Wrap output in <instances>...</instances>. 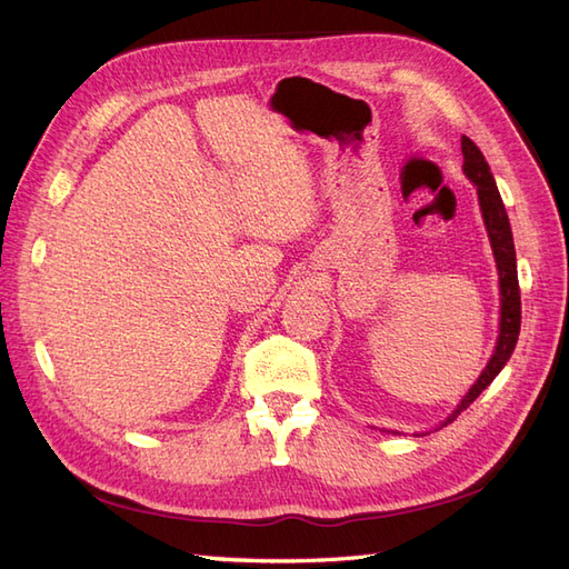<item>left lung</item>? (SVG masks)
Listing matches in <instances>:
<instances>
[{"label":"left lung","mask_w":569,"mask_h":569,"mask_svg":"<svg viewBox=\"0 0 569 569\" xmlns=\"http://www.w3.org/2000/svg\"><path fill=\"white\" fill-rule=\"evenodd\" d=\"M461 153H463V172L476 187H478V199H480V211H483V221L488 228V238L495 252V261H498L500 271V296H502V310H500V339L495 346V353L486 366L483 375L478 377L476 385L469 389V395L461 399L457 411L451 413L445 426L451 420H457L461 411L469 409V406L480 397L498 372L505 368V362L512 356L517 339H519V327H521V296H519V279H517V252H515V240H512V228H509V218L505 211L502 197L498 192V184L492 180V172L486 163L483 153H480L478 146L469 139L461 137Z\"/></svg>","instance_id":"left-lung-1"}]
</instances>
